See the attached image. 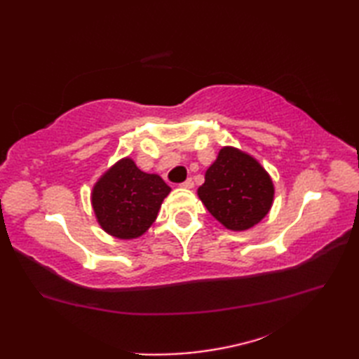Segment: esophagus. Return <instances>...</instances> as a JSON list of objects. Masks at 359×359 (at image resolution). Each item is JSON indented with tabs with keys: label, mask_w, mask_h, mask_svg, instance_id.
Returning <instances> with one entry per match:
<instances>
[{
	"label": "esophagus",
	"mask_w": 359,
	"mask_h": 359,
	"mask_svg": "<svg viewBox=\"0 0 359 359\" xmlns=\"http://www.w3.org/2000/svg\"><path fill=\"white\" fill-rule=\"evenodd\" d=\"M180 187L185 188V189H193L194 188V182H193V179H187Z\"/></svg>",
	"instance_id": "1"
}]
</instances>
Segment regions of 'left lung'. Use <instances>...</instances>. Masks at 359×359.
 <instances>
[{
  "label": "left lung",
  "instance_id": "8db88e82",
  "mask_svg": "<svg viewBox=\"0 0 359 359\" xmlns=\"http://www.w3.org/2000/svg\"><path fill=\"white\" fill-rule=\"evenodd\" d=\"M197 196L226 230L247 231L270 212L274 184L257 158L239 148L222 147Z\"/></svg>",
  "mask_w": 359,
  "mask_h": 359
}]
</instances>
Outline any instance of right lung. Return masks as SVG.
I'll list each match as a JSON object with an SVG mask.
<instances>
[{
    "mask_svg": "<svg viewBox=\"0 0 359 359\" xmlns=\"http://www.w3.org/2000/svg\"><path fill=\"white\" fill-rule=\"evenodd\" d=\"M170 193L171 188L158 174L143 172L131 157H123L98 177L90 205L103 231L131 241L149 230Z\"/></svg>",
    "mask_w": 359,
    "mask_h": 359,
    "instance_id": "right-lung-1",
    "label": "right lung"
}]
</instances>
